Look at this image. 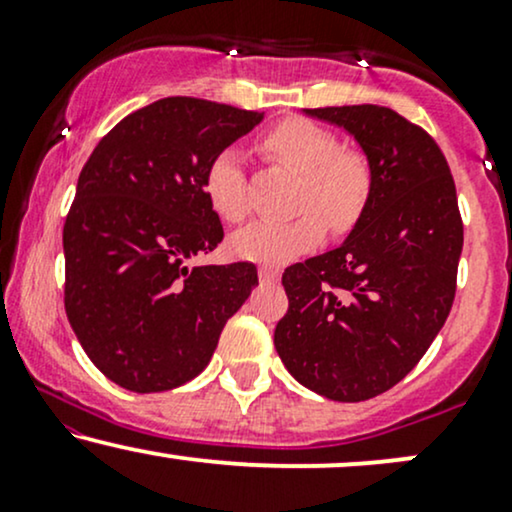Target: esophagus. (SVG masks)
Instances as JSON below:
<instances>
[{
	"instance_id": "obj_1",
	"label": "esophagus",
	"mask_w": 512,
	"mask_h": 512,
	"mask_svg": "<svg viewBox=\"0 0 512 512\" xmlns=\"http://www.w3.org/2000/svg\"><path fill=\"white\" fill-rule=\"evenodd\" d=\"M257 274H260V281H267V284H274V281H279V269L267 267V264H262V267L257 269Z\"/></svg>"
}]
</instances>
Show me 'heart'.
Listing matches in <instances>:
<instances>
[{"instance_id": "obj_1", "label": "heart", "mask_w": 512, "mask_h": 512, "mask_svg": "<svg viewBox=\"0 0 512 512\" xmlns=\"http://www.w3.org/2000/svg\"><path fill=\"white\" fill-rule=\"evenodd\" d=\"M260 149L272 161L301 175L289 221H255L233 233L228 248L240 260L267 267L296 260L320 245L325 236L322 215L332 231H349L366 209L373 190V170L356 149H344L327 127L305 117H289L262 134ZM204 195L226 221L248 214V178L236 146L216 151L204 170Z\"/></svg>"}]
</instances>
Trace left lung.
Returning a JSON list of instances; mask_svg holds the SVG:
<instances>
[{"instance_id": "8db88e82", "label": "left lung", "mask_w": 512, "mask_h": 512, "mask_svg": "<svg viewBox=\"0 0 512 512\" xmlns=\"http://www.w3.org/2000/svg\"><path fill=\"white\" fill-rule=\"evenodd\" d=\"M366 154L373 190L339 248L281 276L289 310L274 346L298 383L363 402L395 387L426 354L455 301L462 219L443 151L383 105L315 108Z\"/></svg>"}]
</instances>
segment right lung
<instances>
[{
  "label": "right lung",
  "instance_id": "add662e5",
  "mask_svg": "<svg viewBox=\"0 0 512 512\" xmlns=\"http://www.w3.org/2000/svg\"><path fill=\"white\" fill-rule=\"evenodd\" d=\"M264 113L173 96L134 110L88 156L64 221V310L105 378L132 392L190 383L257 284L252 262L190 267L223 240L204 195L216 151Z\"/></svg>",
  "mask_w": 512,
  "mask_h": 512
}]
</instances>
